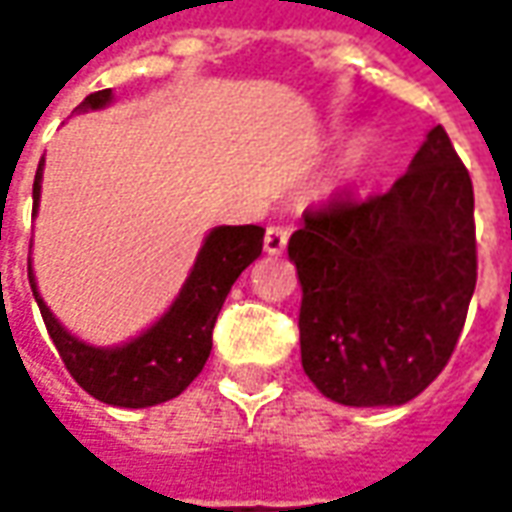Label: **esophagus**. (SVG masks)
<instances>
[{"label": "esophagus", "mask_w": 512, "mask_h": 512, "mask_svg": "<svg viewBox=\"0 0 512 512\" xmlns=\"http://www.w3.org/2000/svg\"><path fill=\"white\" fill-rule=\"evenodd\" d=\"M287 236H290V230L282 225H270L265 233V250L270 256H279V253H285L287 247Z\"/></svg>", "instance_id": "34e87169"}]
</instances>
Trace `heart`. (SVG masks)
<instances>
[{"mask_svg":"<svg viewBox=\"0 0 512 512\" xmlns=\"http://www.w3.org/2000/svg\"><path fill=\"white\" fill-rule=\"evenodd\" d=\"M370 156H373V145L362 139V142H356V148L350 150V159H347V168L350 173H356V176H362L367 165H370Z\"/></svg>","mask_w":512,"mask_h":512,"instance_id":"1","label":"heart"}]
</instances>
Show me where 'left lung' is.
I'll return each mask as SVG.
<instances>
[{"label": "left lung", "instance_id": "1", "mask_svg": "<svg viewBox=\"0 0 512 512\" xmlns=\"http://www.w3.org/2000/svg\"><path fill=\"white\" fill-rule=\"evenodd\" d=\"M287 256L307 379L350 407L416 399L450 362L476 290L473 182L447 130L427 133L387 193L305 210Z\"/></svg>", "mask_w": 512, "mask_h": 512}]
</instances>
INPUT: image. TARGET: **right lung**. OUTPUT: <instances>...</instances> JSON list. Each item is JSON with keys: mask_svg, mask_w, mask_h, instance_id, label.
Instances as JSON below:
<instances>
[{"mask_svg": "<svg viewBox=\"0 0 512 512\" xmlns=\"http://www.w3.org/2000/svg\"><path fill=\"white\" fill-rule=\"evenodd\" d=\"M110 99V88L96 90L76 110H99L110 105ZM42 165L45 159L39 162L33 179V213L39 207ZM262 242L265 227L259 225L213 227L168 313L122 347H93L70 336L42 302L28 259L30 290L42 310L50 339L82 390L113 407H153L176 399L202 373L213 347V325L219 310L239 273L259 259Z\"/></svg>", "mask_w": 512, "mask_h": 512, "instance_id": "right-lung-1", "label": "right lung"}]
</instances>
